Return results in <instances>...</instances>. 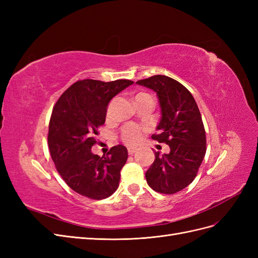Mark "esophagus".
<instances>
[{"label":"esophagus","mask_w":258,"mask_h":258,"mask_svg":"<svg viewBox=\"0 0 258 258\" xmlns=\"http://www.w3.org/2000/svg\"><path fill=\"white\" fill-rule=\"evenodd\" d=\"M137 151H138L137 147H129V148H128V154H129V155H134Z\"/></svg>","instance_id":"34e87169"}]
</instances>
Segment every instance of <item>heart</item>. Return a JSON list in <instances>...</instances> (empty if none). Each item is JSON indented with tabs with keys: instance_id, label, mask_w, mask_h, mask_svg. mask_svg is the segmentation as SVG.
Masks as SVG:
<instances>
[{
	"instance_id": "1",
	"label": "heart",
	"mask_w": 258,
	"mask_h": 258,
	"mask_svg": "<svg viewBox=\"0 0 258 258\" xmlns=\"http://www.w3.org/2000/svg\"><path fill=\"white\" fill-rule=\"evenodd\" d=\"M146 97H151V96L147 95V93H144V92H140L136 96V101L142 99V98H146ZM112 105H113V102L108 104L107 113L111 112ZM144 134H145V130L143 128L137 126V124H135V123H129V124H127V126H124L122 128L120 137H121V140L124 144L134 146L142 141Z\"/></svg>"
}]
</instances>
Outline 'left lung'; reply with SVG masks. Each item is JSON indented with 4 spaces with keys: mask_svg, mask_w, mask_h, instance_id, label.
<instances>
[{
    "mask_svg": "<svg viewBox=\"0 0 258 258\" xmlns=\"http://www.w3.org/2000/svg\"><path fill=\"white\" fill-rule=\"evenodd\" d=\"M157 93L161 119L152 138L170 146V153H155L146 171L148 186L157 192L172 195L184 189L197 175L207 152V139L198 105L189 90L166 75L137 82Z\"/></svg>",
    "mask_w": 258,
    "mask_h": 258,
    "instance_id": "left-lung-1",
    "label": "left lung"
}]
</instances>
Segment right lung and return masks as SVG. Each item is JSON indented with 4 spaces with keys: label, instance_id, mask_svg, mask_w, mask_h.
<instances>
[{
    "label": "right lung",
    "instance_id": "right-lung-1",
    "mask_svg": "<svg viewBox=\"0 0 258 258\" xmlns=\"http://www.w3.org/2000/svg\"><path fill=\"white\" fill-rule=\"evenodd\" d=\"M132 84L129 80L79 81L62 93L52 108L50 156L70 188L84 197L105 199L118 188L127 148L116 145L100 157L91 153V147L97 143L98 128L105 122L108 102Z\"/></svg>",
    "mask_w": 258,
    "mask_h": 258
}]
</instances>
